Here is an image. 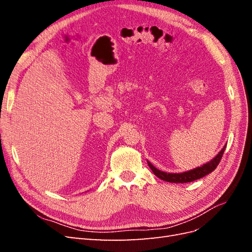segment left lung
I'll use <instances>...</instances> for the list:
<instances>
[{"label":"left lung","instance_id":"left-lung-1","mask_svg":"<svg viewBox=\"0 0 252 252\" xmlns=\"http://www.w3.org/2000/svg\"><path fill=\"white\" fill-rule=\"evenodd\" d=\"M226 146L220 151V154L210 161L209 163L203 165L202 167H197L195 169H192L187 172H183V173H167V172H163L161 170L157 169L156 167L152 165L151 163L148 162V166L150 167V169L152 170L157 177L158 179H161L163 181L166 182H170V183H188V182H192L195 180H199L205 175L209 174L210 172H212L217 168V166L219 165V163L220 162V158H222L224 151H225Z\"/></svg>","mask_w":252,"mask_h":252}]
</instances>
